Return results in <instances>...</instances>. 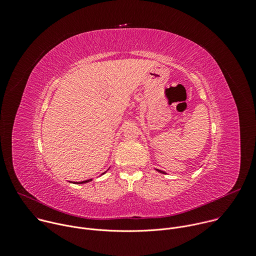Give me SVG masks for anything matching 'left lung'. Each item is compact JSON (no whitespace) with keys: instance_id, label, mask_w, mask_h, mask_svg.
<instances>
[{"instance_id":"1","label":"left lung","mask_w":256,"mask_h":256,"mask_svg":"<svg viewBox=\"0 0 256 256\" xmlns=\"http://www.w3.org/2000/svg\"><path fill=\"white\" fill-rule=\"evenodd\" d=\"M158 172H160V173H163V174H166V172H164V171H162V170H159V169H156Z\"/></svg>"}]
</instances>
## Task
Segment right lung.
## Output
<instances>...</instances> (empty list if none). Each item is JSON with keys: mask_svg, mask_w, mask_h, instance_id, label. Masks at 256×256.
Masks as SVG:
<instances>
[{"mask_svg": "<svg viewBox=\"0 0 256 256\" xmlns=\"http://www.w3.org/2000/svg\"><path fill=\"white\" fill-rule=\"evenodd\" d=\"M109 169V168H108ZM104 173H106V171L105 172H103L101 175H103ZM89 181H92V178L91 179H88V180H84V181H80V182H72V181H70L72 184H87V182H89Z\"/></svg>", "mask_w": 256, "mask_h": 256, "instance_id": "obj_1", "label": "right lung"}]
</instances>
